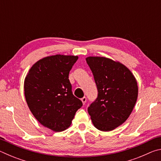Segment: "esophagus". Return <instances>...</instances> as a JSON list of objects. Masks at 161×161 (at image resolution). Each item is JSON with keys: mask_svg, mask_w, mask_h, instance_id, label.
<instances>
[{"mask_svg": "<svg viewBox=\"0 0 161 161\" xmlns=\"http://www.w3.org/2000/svg\"><path fill=\"white\" fill-rule=\"evenodd\" d=\"M81 102H82L83 104H84V105L85 104V103H86V98L85 97H84L83 98H81Z\"/></svg>", "mask_w": 161, "mask_h": 161, "instance_id": "1", "label": "esophagus"}]
</instances>
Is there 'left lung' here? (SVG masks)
Returning a JSON list of instances; mask_svg holds the SVG:
<instances>
[{
  "instance_id": "left-lung-1",
  "label": "left lung",
  "mask_w": 161,
  "mask_h": 161,
  "mask_svg": "<svg viewBox=\"0 0 161 161\" xmlns=\"http://www.w3.org/2000/svg\"><path fill=\"white\" fill-rule=\"evenodd\" d=\"M86 61L98 91L97 98L87 111L97 129L110 131L131 114L138 97L137 81L120 62L103 57H89Z\"/></svg>"
}]
</instances>
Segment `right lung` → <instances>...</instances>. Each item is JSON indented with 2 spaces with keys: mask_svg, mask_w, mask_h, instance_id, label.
<instances>
[{
  "mask_svg": "<svg viewBox=\"0 0 161 161\" xmlns=\"http://www.w3.org/2000/svg\"><path fill=\"white\" fill-rule=\"evenodd\" d=\"M77 56L56 54L37 62L26 76L24 91L30 110L43 126L56 132L69 127L80 99L72 94L69 73Z\"/></svg>",
  "mask_w": 161,
  "mask_h": 161,
  "instance_id": "add662e5",
  "label": "right lung"
}]
</instances>
